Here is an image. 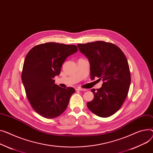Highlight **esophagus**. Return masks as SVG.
<instances>
[{"mask_svg": "<svg viewBox=\"0 0 153 153\" xmlns=\"http://www.w3.org/2000/svg\"><path fill=\"white\" fill-rule=\"evenodd\" d=\"M77 91H86L87 89L85 88H77L76 89Z\"/></svg>", "mask_w": 153, "mask_h": 153, "instance_id": "obj_1", "label": "esophagus"}]
</instances>
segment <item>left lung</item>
<instances>
[{
  "instance_id": "8db88e82",
  "label": "left lung",
  "mask_w": 153,
  "mask_h": 153,
  "mask_svg": "<svg viewBox=\"0 0 153 153\" xmlns=\"http://www.w3.org/2000/svg\"><path fill=\"white\" fill-rule=\"evenodd\" d=\"M77 47L89 60L91 79L98 77L103 82L100 88L91 90L94 98L87 103L88 108L99 117L113 115L123 106L130 85L126 55L117 45L105 41L79 44Z\"/></svg>"
}]
</instances>
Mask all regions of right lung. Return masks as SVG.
<instances>
[{
  "label": "right lung",
  "mask_w": 153,
  "mask_h": 153,
  "mask_svg": "<svg viewBox=\"0 0 153 153\" xmlns=\"http://www.w3.org/2000/svg\"><path fill=\"white\" fill-rule=\"evenodd\" d=\"M77 50L74 45L48 42L36 45L27 53L22 80L30 106L41 116L55 118L66 110L75 89L59 87L53 78L60 74L66 58Z\"/></svg>",
  "instance_id": "add662e5"
}]
</instances>
